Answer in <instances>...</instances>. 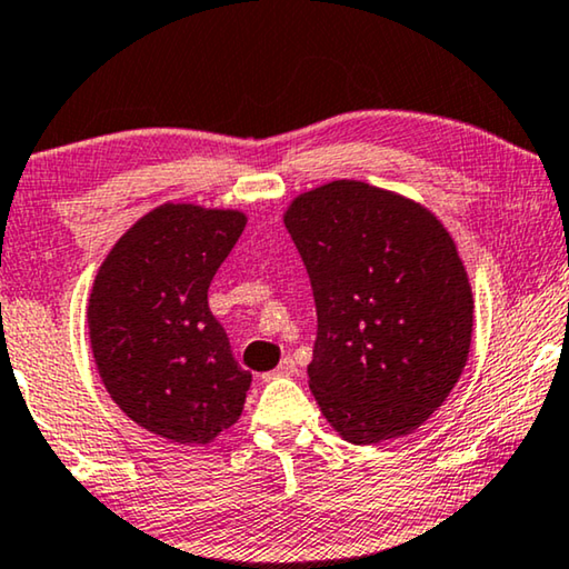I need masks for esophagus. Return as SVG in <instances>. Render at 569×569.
Here are the masks:
<instances>
[{
	"label": "esophagus",
	"instance_id": "1",
	"mask_svg": "<svg viewBox=\"0 0 569 569\" xmlns=\"http://www.w3.org/2000/svg\"><path fill=\"white\" fill-rule=\"evenodd\" d=\"M293 373H296V363H293V358H283V361L278 363L276 371H268V373H262V381L278 379V376H293Z\"/></svg>",
	"mask_w": 569,
	"mask_h": 569
}]
</instances>
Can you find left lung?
<instances>
[{
	"instance_id": "8db88e82",
	"label": "left lung",
	"mask_w": 569,
	"mask_h": 569,
	"mask_svg": "<svg viewBox=\"0 0 569 569\" xmlns=\"http://www.w3.org/2000/svg\"><path fill=\"white\" fill-rule=\"evenodd\" d=\"M288 234L317 307L309 389L327 422L371 446L420 428L467 366L475 301L428 208L358 180L288 206Z\"/></svg>"
}]
</instances>
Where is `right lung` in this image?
Segmentation results:
<instances>
[{
    "instance_id": "right-lung-1",
    "label": "right lung",
    "mask_w": 569,
    "mask_h": 569,
    "mask_svg": "<svg viewBox=\"0 0 569 569\" xmlns=\"http://www.w3.org/2000/svg\"><path fill=\"white\" fill-rule=\"evenodd\" d=\"M244 213L164 203L118 239L90 293V342L108 395L141 428L211 443L242 415L252 373L231 356L208 286Z\"/></svg>"
}]
</instances>
